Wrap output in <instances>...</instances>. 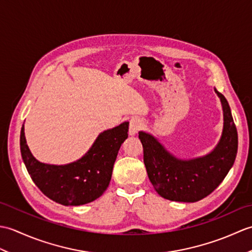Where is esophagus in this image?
<instances>
[{"label":"esophagus","mask_w":252,"mask_h":252,"mask_svg":"<svg viewBox=\"0 0 252 252\" xmlns=\"http://www.w3.org/2000/svg\"><path fill=\"white\" fill-rule=\"evenodd\" d=\"M141 126H142V120L138 119V118H132L129 125V135L134 136L137 133V131L141 129Z\"/></svg>","instance_id":"esophagus-1"}]
</instances>
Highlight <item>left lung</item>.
I'll use <instances>...</instances> for the list:
<instances>
[{
    "mask_svg": "<svg viewBox=\"0 0 252 252\" xmlns=\"http://www.w3.org/2000/svg\"><path fill=\"white\" fill-rule=\"evenodd\" d=\"M215 92L223 109V130L220 140L210 153L191 159L171 154L156 136L138 132L144 148V163L155 190L165 199L196 202L210 195L222 183L233 167L237 155L238 136L226 98Z\"/></svg>",
    "mask_w": 252,
    "mask_h": 252,
    "instance_id": "left-lung-1",
    "label": "left lung"
}]
</instances>
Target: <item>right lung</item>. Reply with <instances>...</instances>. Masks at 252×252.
Segmentation results:
<instances>
[{"label":"right lung","mask_w":252,"mask_h":252,"mask_svg":"<svg viewBox=\"0 0 252 252\" xmlns=\"http://www.w3.org/2000/svg\"><path fill=\"white\" fill-rule=\"evenodd\" d=\"M129 122L101 132L89 151L76 161L50 164L36 160L27 145L25 126L20 131V152L34 184L50 199L63 206H81L104 194L122 143L127 138Z\"/></svg>","instance_id":"right-lung-1"}]
</instances>
